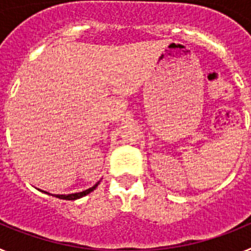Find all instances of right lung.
Listing matches in <instances>:
<instances>
[{"mask_svg": "<svg viewBox=\"0 0 251 251\" xmlns=\"http://www.w3.org/2000/svg\"><path fill=\"white\" fill-rule=\"evenodd\" d=\"M98 185H99V182H98V183H95V185L93 186V187L88 188V190H85V191L77 192V194H70V195H52V196L57 197V199H61V200H77V199H80V197L85 196V195H88V194H90V192H92V191H94V190H95V188H97V186H98ZM45 194H48V192H45ZM49 195H50V194H49Z\"/></svg>", "mask_w": 251, "mask_h": 251, "instance_id": "1", "label": "right lung"}]
</instances>
